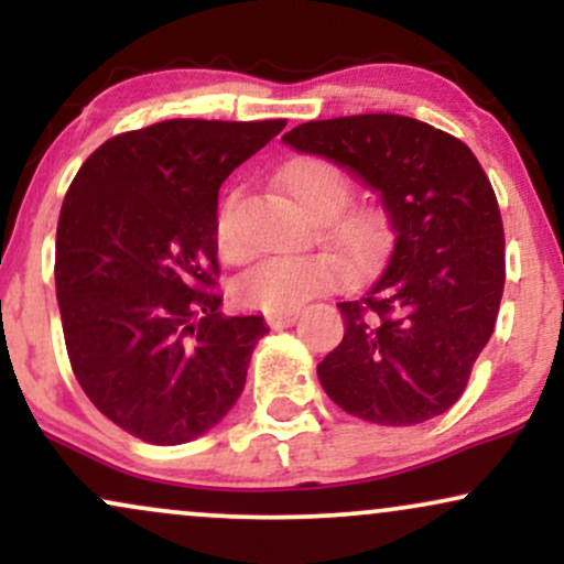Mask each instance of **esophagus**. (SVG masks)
I'll use <instances>...</instances> for the list:
<instances>
[{
    "label": "esophagus",
    "mask_w": 564,
    "mask_h": 564,
    "mask_svg": "<svg viewBox=\"0 0 564 564\" xmlns=\"http://www.w3.org/2000/svg\"><path fill=\"white\" fill-rule=\"evenodd\" d=\"M296 323V313H281V315H268V326L270 328H286Z\"/></svg>",
    "instance_id": "obj_1"
}]
</instances>
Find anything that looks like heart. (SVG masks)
<instances>
[{
	"label": "heart",
	"mask_w": 564,
	"mask_h": 564,
	"mask_svg": "<svg viewBox=\"0 0 564 564\" xmlns=\"http://www.w3.org/2000/svg\"><path fill=\"white\" fill-rule=\"evenodd\" d=\"M278 183L307 215L321 219V241L332 246L347 268H366L379 254L387 217L373 204H347L352 177L345 166L318 153H300L278 170ZM215 246L225 260H238L241 254L230 223V204H223L217 212ZM341 275V264L328 254H278L246 270L232 294L249 310L270 315L294 313L313 296L339 286Z\"/></svg>",
	"instance_id": "heart-1"
}]
</instances>
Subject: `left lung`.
<instances>
[{
    "label": "left lung",
    "instance_id": "obj_1",
    "mask_svg": "<svg viewBox=\"0 0 564 564\" xmlns=\"http://www.w3.org/2000/svg\"><path fill=\"white\" fill-rule=\"evenodd\" d=\"M283 142L364 180L392 223L384 270L339 302L345 336L318 364L323 390L364 422L440 416L467 390L507 281L488 174L462 140L398 113L304 121Z\"/></svg>",
    "mask_w": 564,
    "mask_h": 564
}]
</instances>
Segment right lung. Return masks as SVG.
Listing matches in <instances>:
<instances>
[{
	"label": "right lung",
	"mask_w": 564,
	"mask_h": 564,
	"mask_svg": "<svg viewBox=\"0 0 564 564\" xmlns=\"http://www.w3.org/2000/svg\"><path fill=\"white\" fill-rule=\"evenodd\" d=\"M286 119H170L106 140L63 200L55 291L70 368L116 426L153 445L236 405L260 315L219 313L217 193Z\"/></svg>",
	"instance_id": "add662e5"
}]
</instances>
